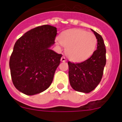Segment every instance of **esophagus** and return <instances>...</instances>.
<instances>
[{"instance_id": "obj_1", "label": "esophagus", "mask_w": 122, "mask_h": 122, "mask_svg": "<svg viewBox=\"0 0 122 122\" xmlns=\"http://www.w3.org/2000/svg\"><path fill=\"white\" fill-rule=\"evenodd\" d=\"M61 61H62V62H66V58L65 57H62L61 58Z\"/></svg>"}]
</instances>
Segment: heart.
Here are the masks:
<instances>
[{"label":"heart","instance_id":"b5f03b06","mask_svg":"<svg viewBox=\"0 0 122 122\" xmlns=\"http://www.w3.org/2000/svg\"><path fill=\"white\" fill-rule=\"evenodd\" d=\"M57 42L66 47V54L70 60L81 62L93 54L97 39L92 32L83 29H72L62 32Z\"/></svg>","mask_w":122,"mask_h":122}]
</instances>
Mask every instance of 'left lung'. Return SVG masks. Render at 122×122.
<instances>
[{
    "label": "left lung",
    "mask_w": 122,
    "mask_h": 122,
    "mask_svg": "<svg viewBox=\"0 0 122 122\" xmlns=\"http://www.w3.org/2000/svg\"><path fill=\"white\" fill-rule=\"evenodd\" d=\"M97 39V48L89 59L81 63L68 62L70 83L74 90L89 93L101 81L106 62L105 45L100 34L91 29Z\"/></svg>",
    "instance_id": "left-lung-1"
}]
</instances>
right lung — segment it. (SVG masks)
<instances>
[{"mask_svg": "<svg viewBox=\"0 0 122 122\" xmlns=\"http://www.w3.org/2000/svg\"><path fill=\"white\" fill-rule=\"evenodd\" d=\"M57 33L56 27L43 25L25 33L15 43L10 68L13 83L19 91L33 95L51 86L62 56L50 49Z\"/></svg>", "mask_w": 122, "mask_h": 122, "instance_id": "add662e5", "label": "right lung"}]
</instances>
